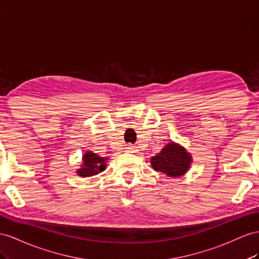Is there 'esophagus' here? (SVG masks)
<instances>
[{
  "instance_id": "1",
  "label": "esophagus",
  "mask_w": 259,
  "mask_h": 259,
  "mask_svg": "<svg viewBox=\"0 0 259 259\" xmlns=\"http://www.w3.org/2000/svg\"><path fill=\"white\" fill-rule=\"evenodd\" d=\"M138 151H139L138 148L134 147V145H131V144H129V145H127V147H125V152H129V153H137Z\"/></svg>"
}]
</instances>
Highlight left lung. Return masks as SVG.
<instances>
[{
	"mask_svg": "<svg viewBox=\"0 0 259 259\" xmlns=\"http://www.w3.org/2000/svg\"><path fill=\"white\" fill-rule=\"evenodd\" d=\"M191 156L183 147L175 143H168L160 153L151 158L153 168L170 177L184 175L188 170Z\"/></svg>",
	"mask_w": 259,
	"mask_h": 259,
	"instance_id": "left-lung-1",
	"label": "left lung"
}]
</instances>
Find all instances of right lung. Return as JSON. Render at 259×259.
Instances as JSON below:
<instances>
[{"label": "right lung", "mask_w": 259, "mask_h": 259, "mask_svg": "<svg viewBox=\"0 0 259 259\" xmlns=\"http://www.w3.org/2000/svg\"><path fill=\"white\" fill-rule=\"evenodd\" d=\"M106 160L107 158L101 157L93 152H86L83 155V167L77 170L78 176L90 177L103 171L106 167Z\"/></svg>", "instance_id": "obj_1"}]
</instances>
